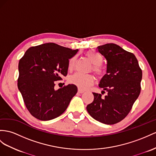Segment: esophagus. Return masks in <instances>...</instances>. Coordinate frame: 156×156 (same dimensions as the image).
Instances as JSON below:
<instances>
[{"instance_id":"esophagus-1","label":"esophagus","mask_w":156,"mask_h":156,"mask_svg":"<svg viewBox=\"0 0 156 156\" xmlns=\"http://www.w3.org/2000/svg\"><path fill=\"white\" fill-rule=\"evenodd\" d=\"M78 93H80V94H82V93H83V90H82L81 88H80V87H78Z\"/></svg>"}]
</instances>
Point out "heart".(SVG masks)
Here are the masks:
<instances>
[{"label": "heart", "mask_w": 156, "mask_h": 156, "mask_svg": "<svg viewBox=\"0 0 156 156\" xmlns=\"http://www.w3.org/2000/svg\"><path fill=\"white\" fill-rule=\"evenodd\" d=\"M87 57L94 65L93 70L98 75H101L102 70L99 66L103 62L102 56L94 51H87L86 53ZM76 57H72L69 62V69L73 70L75 66ZM95 81V78L92 74H83L80 73H76L72 75L69 78V82L74 85L77 86L81 89H86L93 84Z\"/></svg>", "instance_id": "b5f03b06"}]
</instances>
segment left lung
I'll use <instances>...</instances> for the list:
<instances>
[{
    "mask_svg": "<svg viewBox=\"0 0 156 156\" xmlns=\"http://www.w3.org/2000/svg\"><path fill=\"white\" fill-rule=\"evenodd\" d=\"M107 61L106 74L99 87L107 91L105 98L93 93L87 112L96 121L113 125L126 117L140 93L142 73L135 55L115 43L98 47Z\"/></svg>",
    "mask_w": 156,
    "mask_h": 156,
    "instance_id": "left-lung-1",
    "label": "left lung"
}]
</instances>
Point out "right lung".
<instances>
[{"label": "right lung", "mask_w": 156, "mask_h": 156, "mask_svg": "<svg viewBox=\"0 0 156 156\" xmlns=\"http://www.w3.org/2000/svg\"><path fill=\"white\" fill-rule=\"evenodd\" d=\"M73 50L47 43L31 47L18 64V87L27 110L41 121H49L65 112L78 88L69 84L56 90L55 81L66 76Z\"/></svg>", "instance_id": "add662e5"}]
</instances>
